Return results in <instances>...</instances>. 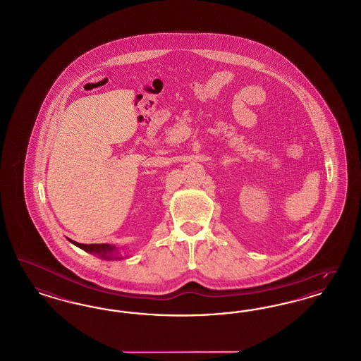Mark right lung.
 I'll use <instances>...</instances> for the list:
<instances>
[{"label":"right lung","mask_w":361,"mask_h":361,"mask_svg":"<svg viewBox=\"0 0 361 361\" xmlns=\"http://www.w3.org/2000/svg\"><path fill=\"white\" fill-rule=\"evenodd\" d=\"M73 245H78L79 248L85 250L87 252H91V254H97L99 255L103 259H121L119 257H116L118 251H116V245H83V243H78V242H73L71 239H68Z\"/></svg>","instance_id":"right-lung-1"}]
</instances>
